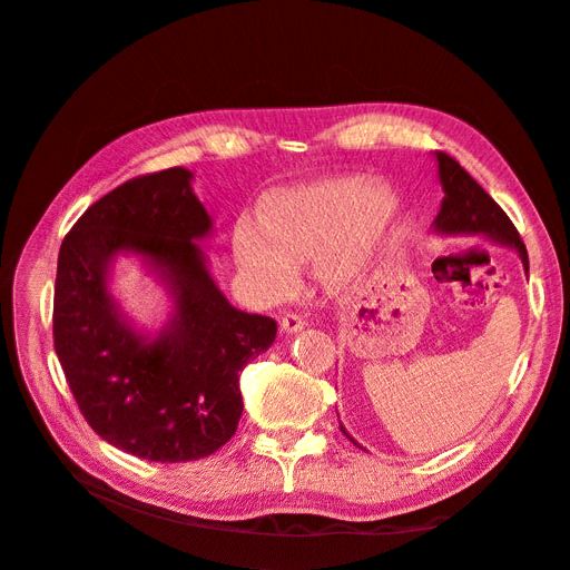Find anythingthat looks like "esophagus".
<instances>
[{"instance_id":"obj_1","label":"esophagus","mask_w":570,"mask_h":570,"mask_svg":"<svg viewBox=\"0 0 570 570\" xmlns=\"http://www.w3.org/2000/svg\"><path fill=\"white\" fill-rule=\"evenodd\" d=\"M281 327H283V333H302L306 327V321L297 314H285L281 321Z\"/></svg>"}]
</instances>
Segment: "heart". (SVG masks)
Instances as JSON below:
<instances>
[{"instance_id":"b5f03b06","label":"heart","mask_w":570,"mask_h":570,"mask_svg":"<svg viewBox=\"0 0 570 570\" xmlns=\"http://www.w3.org/2000/svg\"><path fill=\"white\" fill-rule=\"evenodd\" d=\"M396 216L400 199L387 185L321 178L268 195L262 218H239L235 252L268 299H285L297 287V266L308 262H316L325 285L347 287L373 266Z\"/></svg>"}]
</instances>
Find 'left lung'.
<instances>
[{
    "label": "left lung",
    "instance_id": "obj_1",
    "mask_svg": "<svg viewBox=\"0 0 570 570\" xmlns=\"http://www.w3.org/2000/svg\"><path fill=\"white\" fill-rule=\"evenodd\" d=\"M438 164V180L442 185V204L440 214L433 220V230L440 237H461V235H482L499 247H509L521 256L523 271L528 275V252L519 230L513 228L509 216L502 212L485 189H482L465 170L442 151H435ZM340 430L354 444H358L344 425ZM361 446V444H358ZM364 450V446H361Z\"/></svg>",
    "mask_w": 570,
    "mask_h": 570
}]
</instances>
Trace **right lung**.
I'll return each mask as SVG.
<instances>
[{
    "instance_id": "obj_1",
    "label": "right lung",
    "mask_w": 570,
    "mask_h": 570,
    "mask_svg": "<svg viewBox=\"0 0 570 570\" xmlns=\"http://www.w3.org/2000/svg\"><path fill=\"white\" fill-rule=\"evenodd\" d=\"M187 168L128 180L85 212L59 249L55 347L85 421L147 461L214 454L243 416L239 371L278 333L268 316L235 308L199 243L214 223ZM120 255L166 289L169 316L145 328L110 292Z\"/></svg>"
}]
</instances>
